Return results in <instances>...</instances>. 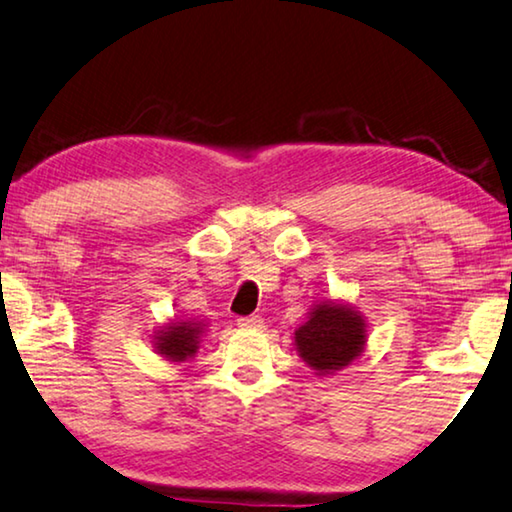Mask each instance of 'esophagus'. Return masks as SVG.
Masks as SVG:
<instances>
[{
    "instance_id": "esophagus-1",
    "label": "esophagus",
    "mask_w": 512,
    "mask_h": 512,
    "mask_svg": "<svg viewBox=\"0 0 512 512\" xmlns=\"http://www.w3.org/2000/svg\"><path fill=\"white\" fill-rule=\"evenodd\" d=\"M261 316H242L238 318L240 328H261Z\"/></svg>"
}]
</instances>
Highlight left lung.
Listing matches in <instances>:
<instances>
[{
    "instance_id": "left-lung-1",
    "label": "left lung",
    "mask_w": 512,
    "mask_h": 512,
    "mask_svg": "<svg viewBox=\"0 0 512 512\" xmlns=\"http://www.w3.org/2000/svg\"><path fill=\"white\" fill-rule=\"evenodd\" d=\"M367 344V323L355 307L344 302H318L307 321L295 330L300 358L318 376L335 374L360 358Z\"/></svg>"
}]
</instances>
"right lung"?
I'll return each instance as SVG.
<instances>
[{
    "label": "right lung",
    "mask_w": 512,
    "mask_h": 512,
    "mask_svg": "<svg viewBox=\"0 0 512 512\" xmlns=\"http://www.w3.org/2000/svg\"><path fill=\"white\" fill-rule=\"evenodd\" d=\"M205 332V323L184 321V318H175L159 330H154L152 344L157 348L161 358L168 362H187L196 355L198 344Z\"/></svg>",
    "instance_id": "right-lung-1"
}]
</instances>
